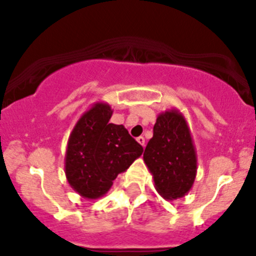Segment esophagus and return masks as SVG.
I'll list each match as a JSON object with an SVG mask.
<instances>
[{
	"mask_svg": "<svg viewBox=\"0 0 256 256\" xmlns=\"http://www.w3.org/2000/svg\"><path fill=\"white\" fill-rule=\"evenodd\" d=\"M137 142H138L141 146H144V137H142V136H140V137H137Z\"/></svg>",
	"mask_w": 256,
	"mask_h": 256,
	"instance_id": "obj_1",
	"label": "esophagus"
}]
</instances>
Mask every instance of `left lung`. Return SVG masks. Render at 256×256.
<instances>
[{
    "mask_svg": "<svg viewBox=\"0 0 256 256\" xmlns=\"http://www.w3.org/2000/svg\"><path fill=\"white\" fill-rule=\"evenodd\" d=\"M144 162L152 174L156 191L165 200L183 198L192 188L198 156L190 126L180 110L170 108L158 115Z\"/></svg>",
    "mask_w": 256,
    "mask_h": 256,
    "instance_id": "8db88e82",
    "label": "left lung"
}]
</instances>
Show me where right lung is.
<instances>
[{"label": "right lung", "instance_id": "obj_1", "mask_svg": "<svg viewBox=\"0 0 256 256\" xmlns=\"http://www.w3.org/2000/svg\"><path fill=\"white\" fill-rule=\"evenodd\" d=\"M112 106L94 102L79 118L68 140L65 176L82 198L94 200L112 188L118 174L144 152L124 126L110 123Z\"/></svg>", "mask_w": 256, "mask_h": 256}]
</instances>
